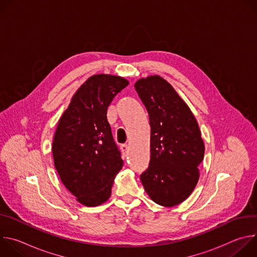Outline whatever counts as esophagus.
Instances as JSON below:
<instances>
[{"label": "esophagus", "instance_id": "34e87169", "mask_svg": "<svg viewBox=\"0 0 257 257\" xmlns=\"http://www.w3.org/2000/svg\"><path fill=\"white\" fill-rule=\"evenodd\" d=\"M121 150H122L123 154H124V155H126V154H127V152H128V150H129V146H128V144H122V145H121Z\"/></svg>", "mask_w": 257, "mask_h": 257}]
</instances>
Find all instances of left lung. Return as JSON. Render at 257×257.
<instances>
[{"label": "left lung", "instance_id": "left-lung-1", "mask_svg": "<svg viewBox=\"0 0 257 257\" xmlns=\"http://www.w3.org/2000/svg\"><path fill=\"white\" fill-rule=\"evenodd\" d=\"M150 116L151 161L141 175L142 185L158 204L171 207L195 188L204 144L195 117L170 83L160 76L135 85Z\"/></svg>", "mask_w": 257, "mask_h": 257}]
</instances>
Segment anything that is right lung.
<instances>
[{
  "mask_svg": "<svg viewBox=\"0 0 257 257\" xmlns=\"http://www.w3.org/2000/svg\"><path fill=\"white\" fill-rule=\"evenodd\" d=\"M128 84L119 76H91L59 121L53 141L55 167L65 187L86 206L108 199L114 178L123 167L106 112Z\"/></svg>",
  "mask_w": 257,
  "mask_h": 257,
  "instance_id": "add662e5",
  "label": "right lung"
}]
</instances>
